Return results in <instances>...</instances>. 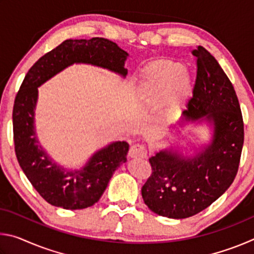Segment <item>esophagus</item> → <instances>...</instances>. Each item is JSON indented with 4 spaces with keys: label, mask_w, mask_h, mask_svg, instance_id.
Listing matches in <instances>:
<instances>
[{
    "label": "esophagus",
    "mask_w": 254,
    "mask_h": 254,
    "mask_svg": "<svg viewBox=\"0 0 254 254\" xmlns=\"http://www.w3.org/2000/svg\"><path fill=\"white\" fill-rule=\"evenodd\" d=\"M128 154L131 158H145L148 154V150L143 143H135L130 148Z\"/></svg>",
    "instance_id": "34e87169"
}]
</instances>
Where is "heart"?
<instances>
[{
    "label": "heart",
    "instance_id": "1",
    "mask_svg": "<svg viewBox=\"0 0 254 254\" xmlns=\"http://www.w3.org/2000/svg\"><path fill=\"white\" fill-rule=\"evenodd\" d=\"M189 87L190 81L182 64L163 60L145 69L137 94L149 105L162 103L163 117L169 119L183 107Z\"/></svg>",
    "mask_w": 254,
    "mask_h": 254
}]
</instances>
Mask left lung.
<instances>
[{"mask_svg":"<svg viewBox=\"0 0 254 254\" xmlns=\"http://www.w3.org/2000/svg\"><path fill=\"white\" fill-rule=\"evenodd\" d=\"M191 54L197 74L185 114L191 121H213L214 139L192 158L160 151L149 159L152 173L142 198L153 213L169 218L194 216L224 194L238 174L244 142L242 112L229 77L201 46Z\"/></svg>","mask_w":254,"mask_h":254,"instance_id":"left-lung-1","label":"left lung"}]
</instances>
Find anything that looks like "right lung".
I'll return each instance as SVG.
<instances>
[{"mask_svg":"<svg viewBox=\"0 0 254 254\" xmlns=\"http://www.w3.org/2000/svg\"><path fill=\"white\" fill-rule=\"evenodd\" d=\"M127 57V51L104 38L68 39L38 59L25 75L12 113L14 150L29 182L49 204L65 209H83L97 203L114 171L127 161L128 144L124 141L110 144L94 154L80 170L59 168L37 144L33 110L38 87L74 63L92 64L126 76Z\"/></svg>","mask_w":254,"mask_h":254,"instance_id":"right-lung-1","label":"right lung"}]
</instances>
